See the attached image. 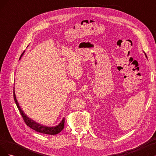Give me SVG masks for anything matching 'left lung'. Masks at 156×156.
Segmentation results:
<instances>
[{
	"mask_svg": "<svg viewBox=\"0 0 156 156\" xmlns=\"http://www.w3.org/2000/svg\"><path fill=\"white\" fill-rule=\"evenodd\" d=\"M145 55H146V54H145ZM146 58H147V56H146Z\"/></svg>",
	"mask_w": 156,
	"mask_h": 156,
	"instance_id": "left-lung-1",
	"label": "left lung"
}]
</instances>
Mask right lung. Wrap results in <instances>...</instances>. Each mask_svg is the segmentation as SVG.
<instances>
[{
	"label": "right lung",
	"mask_w": 156,
	"mask_h": 156,
	"mask_svg": "<svg viewBox=\"0 0 156 156\" xmlns=\"http://www.w3.org/2000/svg\"><path fill=\"white\" fill-rule=\"evenodd\" d=\"M23 55V53H22L21 56ZM20 57V58H21ZM13 98L14 100H15V102L16 103V105L18 108L19 111H20L21 115L23 117V120H24V122H25V124L30 127V128L32 129L35 130L37 132H39V133H44V134H48V135H56L59 133L60 132L62 131L64 127V118H63L62 120L60 122V123L58 125L54 127H48V126H45L44 125L40 124L37 122H34L31 119H30L29 117H28L25 113L23 112V111L21 109V108L20 107V105H19V103L17 100V98L15 94V90H14V87H13Z\"/></svg>",
	"instance_id": "add662e5"
}]
</instances>
